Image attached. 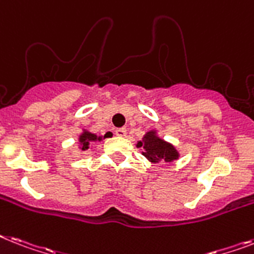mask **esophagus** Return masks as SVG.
Masks as SVG:
<instances>
[{
  "label": "esophagus",
  "mask_w": 254,
  "mask_h": 254,
  "mask_svg": "<svg viewBox=\"0 0 254 254\" xmlns=\"http://www.w3.org/2000/svg\"><path fill=\"white\" fill-rule=\"evenodd\" d=\"M115 133H116V135H119V137H127V130L125 127H117L116 130H115Z\"/></svg>",
  "instance_id": "1"
}]
</instances>
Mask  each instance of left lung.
Instances as JSON below:
<instances>
[{"instance_id": "obj_1", "label": "left lung", "mask_w": 254, "mask_h": 254, "mask_svg": "<svg viewBox=\"0 0 254 254\" xmlns=\"http://www.w3.org/2000/svg\"><path fill=\"white\" fill-rule=\"evenodd\" d=\"M137 148L141 147L142 155L151 163H166L171 164L180 158V151L171 142L166 141L156 129L146 131L141 141L137 142Z\"/></svg>"}]
</instances>
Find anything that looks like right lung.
<instances>
[{
	"instance_id": "obj_1",
	"label": "right lung",
	"mask_w": 254,
	"mask_h": 254,
	"mask_svg": "<svg viewBox=\"0 0 254 254\" xmlns=\"http://www.w3.org/2000/svg\"><path fill=\"white\" fill-rule=\"evenodd\" d=\"M111 137H112V133H111V131H107V133L103 134V135H98L96 133H92V131L87 130V129H82L80 134L78 135V148L80 150V152H88L91 150L92 143L102 142L103 139Z\"/></svg>"
}]
</instances>
